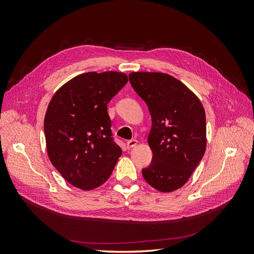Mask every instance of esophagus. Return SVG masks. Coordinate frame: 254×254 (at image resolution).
<instances>
[{
	"label": "esophagus",
	"mask_w": 254,
	"mask_h": 254,
	"mask_svg": "<svg viewBox=\"0 0 254 254\" xmlns=\"http://www.w3.org/2000/svg\"><path fill=\"white\" fill-rule=\"evenodd\" d=\"M136 145H137V141H136V140H130V141L127 142V147H128V148L135 147Z\"/></svg>",
	"instance_id": "obj_1"
}]
</instances>
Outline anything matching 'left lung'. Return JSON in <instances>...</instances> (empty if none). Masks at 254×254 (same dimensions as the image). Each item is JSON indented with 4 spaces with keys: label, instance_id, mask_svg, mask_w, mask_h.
I'll return each instance as SVG.
<instances>
[{
    "label": "left lung",
    "instance_id": "1",
    "mask_svg": "<svg viewBox=\"0 0 254 254\" xmlns=\"http://www.w3.org/2000/svg\"><path fill=\"white\" fill-rule=\"evenodd\" d=\"M129 81L152 121L147 140L152 161L143 177L153 189L171 193L188 182L205 152L204 108L193 91L168 74L132 72Z\"/></svg>",
    "mask_w": 254,
    "mask_h": 254
}]
</instances>
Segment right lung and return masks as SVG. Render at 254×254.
Returning <instances> with one entry per match:
<instances>
[{"mask_svg": "<svg viewBox=\"0 0 254 254\" xmlns=\"http://www.w3.org/2000/svg\"><path fill=\"white\" fill-rule=\"evenodd\" d=\"M127 81L121 72L83 73L53 95L44 118L48 156L73 187L94 190L112 174L122 149L111 137L107 104Z\"/></svg>", "mask_w": 254, "mask_h": 254, "instance_id": "add662e5", "label": "right lung"}]
</instances>
